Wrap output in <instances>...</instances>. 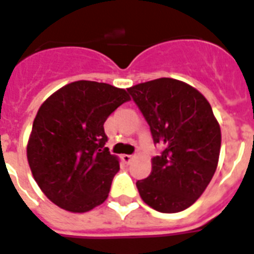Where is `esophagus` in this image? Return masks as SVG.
Instances as JSON below:
<instances>
[{"instance_id":"obj_1","label":"esophagus","mask_w":254,"mask_h":254,"mask_svg":"<svg viewBox=\"0 0 254 254\" xmlns=\"http://www.w3.org/2000/svg\"><path fill=\"white\" fill-rule=\"evenodd\" d=\"M133 159H134V155H127V154L123 155V160L125 163H127V164H129V163H130Z\"/></svg>"}]
</instances>
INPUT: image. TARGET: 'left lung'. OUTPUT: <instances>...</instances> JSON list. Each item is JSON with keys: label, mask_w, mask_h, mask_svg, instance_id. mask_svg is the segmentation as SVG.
Masks as SVG:
<instances>
[{"label": "left lung", "mask_w": 254, "mask_h": 254, "mask_svg": "<svg viewBox=\"0 0 254 254\" xmlns=\"http://www.w3.org/2000/svg\"><path fill=\"white\" fill-rule=\"evenodd\" d=\"M147 121L154 143L150 176L137 181L141 198L156 211L179 213L191 206L215 174L220 127L206 98L194 87L159 78L127 88Z\"/></svg>", "instance_id": "left-lung-1"}]
</instances>
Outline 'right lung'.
Here are the masks:
<instances>
[{"mask_svg": "<svg viewBox=\"0 0 254 254\" xmlns=\"http://www.w3.org/2000/svg\"><path fill=\"white\" fill-rule=\"evenodd\" d=\"M130 96L123 88L77 80L39 108L27 159L35 181L59 207L86 213L108 197L119 159L111 155L104 123Z\"/></svg>", "mask_w": 254, "mask_h": 254, "instance_id": "obj_1", "label": "right lung"}]
</instances>
